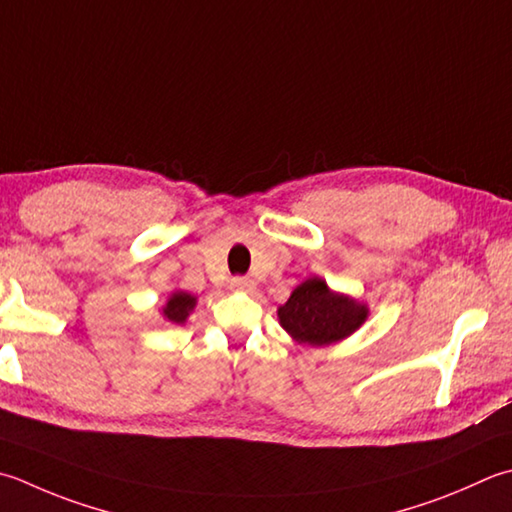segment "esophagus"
I'll use <instances>...</instances> for the list:
<instances>
[{
    "instance_id": "34e87169",
    "label": "esophagus",
    "mask_w": 512,
    "mask_h": 512,
    "mask_svg": "<svg viewBox=\"0 0 512 512\" xmlns=\"http://www.w3.org/2000/svg\"><path fill=\"white\" fill-rule=\"evenodd\" d=\"M230 288L242 290V293H250V290L255 288V282H253V279H248V277H233V279H230Z\"/></svg>"
}]
</instances>
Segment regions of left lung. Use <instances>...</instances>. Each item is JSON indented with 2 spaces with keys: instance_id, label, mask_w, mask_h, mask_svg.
Listing matches in <instances>:
<instances>
[{
  "instance_id": "left-lung-1",
  "label": "left lung",
  "mask_w": 512,
  "mask_h": 512,
  "mask_svg": "<svg viewBox=\"0 0 512 512\" xmlns=\"http://www.w3.org/2000/svg\"><path fill=\"white\" fill-rule=\"evenodd\" d=\"M279 324L304 346H328L342 342L366 322L368 306L330 290L322 277H310L277 308Z\"/></svg>"
}]
</instances>
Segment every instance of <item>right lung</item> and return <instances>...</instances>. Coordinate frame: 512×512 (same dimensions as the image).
I'll list each match as a JSON object with an SVG mask.
<instances>
[{"label": "right lung", "mask_w": 512, "mask_h": 512, "mask_svg": "<svg viewBox=\"0 0 512 512\" xmlns=\"http://www.w3.org/2000/svg\"><path fill=\"white\" fill-rule=\"evenodd\" d=\"M197 304V297L184 293V290H175L173 295L168 297L166 306L162 308L164 319H168L170 324H184L186 317L190 315V310L195 308Z\"/></svg>", "instance_id": "1"}]
</instances>
